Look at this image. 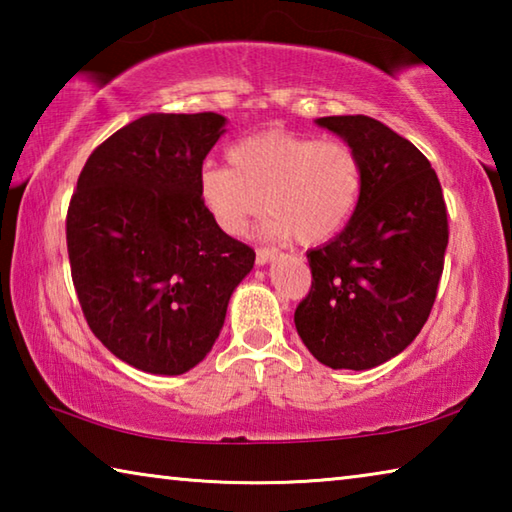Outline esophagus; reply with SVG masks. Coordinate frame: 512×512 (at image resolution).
I'll list each match as a JSON object with an SVG mask.
<instances>
[{
  "label": "esophagus",
  "instance_id": "esophagus-1",
  "mask_svg": "<svg viewBox=\"0 0 512 512\" xmlns=\"http://www.w3.org/2000/svg\"><path fill=\"white\" fill-rule=\"evenodd\" d=\"M275 257H277V250L275 248H257V255H255L257 264H268Z\"/></svg>",
  "mask_w": 512,
  "mask_h": 512
}]
</instances>
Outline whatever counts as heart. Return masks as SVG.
Masks as SVG:
<instances>
[{
    "instance_id": "heart-1",
    "label": "heart",
    "mask_w": 512,
    "mask_h": 512,
    "mask_svg": "<svg viewBox=\"0 0 512 512\" xmlns=\"http://www.w3.org/2000/svg\"><path fill=\"white\" fill-rule=\"evenodd\" d=\"M230 164L201 171L203 203L228 235H241L266 201L271 235L323 244L350 221L363 187L361 158L348 142L284 128L237 142Z\"/></svg>"
}]
</instances>
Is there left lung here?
I'll use <instances>...</instances> for the list:
<instances>
[{"mask_svg": "<svg viewBox=\"0 0 512 512\" xmlns=\"http://www.w3.org/2000/svg\"><path fill=\"white\" fill-rule=\"evenodd\" d=\"M318 124L359 153L363 187L341 235L307 253L311 287L293 320L320 363L368 370L427 323L445 266L447 205L431 162L381 121L343 115Z\"/></svg>", "mask_w": 512, "mask_h": 512, "instance_id": "left-lung-1", "label": "left lung"}]
</instances>
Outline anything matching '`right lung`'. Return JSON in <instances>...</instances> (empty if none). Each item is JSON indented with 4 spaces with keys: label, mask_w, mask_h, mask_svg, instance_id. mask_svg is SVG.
Here are the masks:
<instances>
[{
    "label": "right lung",
    "mask_w": 512,
    "mask_h": 512,
    "mask_svg": "<svg viewBox=\"0 0 512 512\" xmlns=\"http://www.w3.org/2000/svg\"><path fill=\"white\" fill-rule=\"evenodd\" d=\"M216 112L144 115L85 162L67 207L72 282L92 334L137 370L183 375L219 336L255 250L216 225L203 160Z\"/></svg>",
    "instance_id": "obj_1"
}]
</instances>
